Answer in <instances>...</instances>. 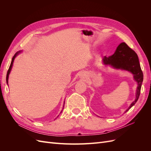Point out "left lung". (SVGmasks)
<instances>
[{
	"instance_id": "left-lung-1",
	"label": "left lung",
	"mask_w": 151,
	"mask_h": 151,
	"mask_svg": "<svg viewBox=\"0 0 151 151\" xmlns=\"http://www.w3.org/2000/svg\"><path fill=\"white\" fill-rule=\"evenodd\" d=\"M103 62L105 65H110L115 68L128 70L134 74V78L137 82L138 87L135 101L132 102L126 111H129L137 101L143 81V73L141 70L137 55L125 43L123 42L118 45L113 55L108 57L104 56Z\"/></svg>"
}]
</instances>
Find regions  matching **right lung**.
I'll use <instances>...</instances> for the list:
<instances>
[{
  "mask_svg": "<svg viewBox=\"0 0 151 151\" xmlns=\"http://www.w3.org/2000/svg\"><path fill=\"white\" fill-rule=\"evenodd\" d=\"M20 53V51H19V52H16V53H15L14 55V57H12V61H11V65H10L9 68V69H8V71H7V76H6V81H7V84H8V78H9V74H10V72H11V70L12 67V64H13L14 60V58H15V57L17 56V55L18 53Z\"/></svg>",
  "mask_w": 151,
  "mask_h": 151,
  "instance_id": "1",
  "label": "right lung"
}]
</instances>
